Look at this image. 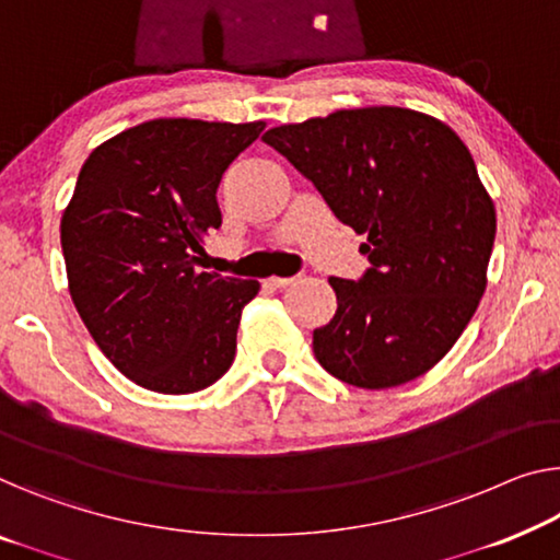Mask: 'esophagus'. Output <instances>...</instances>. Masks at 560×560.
I'll return each mask as SVG.
<instances>
[{"instance_id":"esophagus-1","label":"esophagus","mask_w":560,"mask_h":560,"mask_svg":"<svg viewBox=\"0 0 560 560\" xmlns=\"http://www.w3.org/2000/svg\"><path fill=\"white\" fill-rule=\"evenodd\" d=\"M296 281V277H271L269 279V283L273 289H287V287H291V283Z\"/></svg>"}]
</instances>
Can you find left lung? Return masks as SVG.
Masks as SVG:
<instances>
[{"instance_id": "obj_1", "label": "left lung", "mask_w": 560, "mask_h": 560, "mask_svg": "<svg viewBox=\"0 0 560 560\" xmlns=\"http://www.w3.org/2000/svg\"><path fill=\"white\" fill-rule=\"evenodd\" d=\"M264 143L314 183L331 213L366 233L360 279H337V314L314 329L319 364L387 389L432 370L486 291L495 208L470 150L430 115L360 107L281 125Z\"/></svg>"}]
</instances>
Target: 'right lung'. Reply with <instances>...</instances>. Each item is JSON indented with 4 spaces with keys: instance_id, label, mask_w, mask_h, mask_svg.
<instances>
[{
    "instance_id": "add662e5",
    "label": "right lung",
    "mask_w": 560,
    "mask_h": 560,
    "mask_svg": "<svg viewBox=\"0 0 560 560\" xmlns=\"http://www.w3.org/2000/svg\"><path fill=\"white\" fill-rule=\"evenodd\" d=\"M264 128L150 120L82 165L60 226L70 294L95 345L140 387L188 395L229 372L258 281L198 269L196 254L221 226L223 173Z\"/></svg>"
}]
</instances>
